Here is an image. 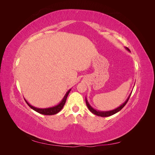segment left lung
I'll use <instances>...</instances> for the list:
<instances>
[{
  "label": "left lung",
  "mask_w": 155,
  "mask_h": 155,
  "mask_svg": "<svg viewBox=\"0 0 155 155\" xmlns=\"http://www.w3.org/2000/svg\"><path fill=\"white\" fill-rule=\"evenodd\" d=\"M125 49H126L127 50H128L129 51H130V50H129L128 48L125 47ZM130 95H131V94H130V95H129V97H127V99L126 100V101L123 104H121L120 107H117L116 109H113V110H109V111H101V110H96V109H94L93 107H92V106H91L90 104H89V103L88 102V100H87V99L86 97H85V101H86L87 106V107L88 108V109L90 110V111L92 112L93 114H96V115H97V116H101V117H107V116H112V115H113V114L117 113V112H119L120 110H121V109H123L124 107L126 105L127 103V101H128V100H129V97H130Z\"/></svg>",
  "instance_id": "left-lung-1"
}]
</instances>
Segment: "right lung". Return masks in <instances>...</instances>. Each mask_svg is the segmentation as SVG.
<instances>
[{"instance_id": "add662e5", "label": "right lung", "mask_w": 155, "mask_h": 155, "mask_svg": "<svg viewBox=\"0 0 155 155\" xmlns=\"http://www.w3.org/2000/svg\"><path fill=\"white\" fill-rule=\"evenodd\" d=\"M70 91H71V89H69V90L67 92V93L65 94L64 96L63 97V100H61V101L58 105L54 106V107H51L45 108H45H44V109H41V108L35 107L34 106L31 105L25 99V100L26 102V104L28 105V106L31 108V109H32L33 110H34L35 111H36L37 112H39V113L44 114V115H54V114L58 113V112L63 109V107L65 104V102H66L67 96L68 95V94L70 93Z\"/></svg>"}]
</instances>
